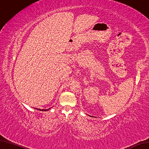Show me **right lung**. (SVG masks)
<instances>
[{
    "label": "right lung",
    "mask_w": 149,
    "mask_h": 149,
    "mask_svg": "<svg viewBox=\"0 0 149 149\" xmlns=\"http://www.w3.org/2000/svg\"><path fill=\"white\" fill-rule=\"evenodd\" d=\"M51 109V108H50V109H47V110H45V109H44V110H40V109H39V110H41V111H48L49 109Z\"/></svg>",
    "instance_id": "right-lung-1"
}]
</instances>
